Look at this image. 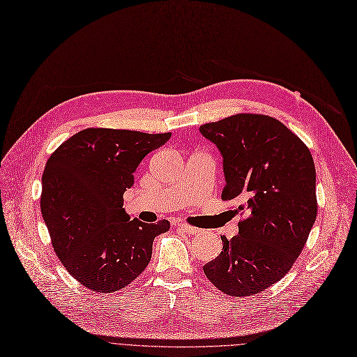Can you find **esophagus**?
I'll return each instance as SVG.
<instances>
[{"label": "esophagus", "mask_w": 357, "mask_h": 357, "mask_svg": "<svg viewBox=\"0 0 357 357\" xmlns=\"http://www.w3.org/2000/svg\"><path fill=\"white\" fill-rule=\"evenodd\" d=\"M178 228H181L183 232L191 234V235H194V234H199V232L202 231V229H199V228H195V227H191V225H188V223H179Z\"/></svg>", "instance_id": "obj_1"}]
</instances>
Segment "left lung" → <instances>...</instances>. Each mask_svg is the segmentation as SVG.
<instances>
[{"mask_svg": "<svg viewBox=\"0 0 357 357\" xmlns=\"http://www.w3.org/2000/svg\"><path fill=\"white\" fill-rule=\"evenodd\" d=\"M223 157V200L240 202L238 235L203 266L232 297L253 296L278 282L305 247L318 213L312 154L284 123L241 113L200 126Z\"/></svg>", "mask_w": 357, "mask_h": 357, "instance_id": "left-lung-1", "label": "left lung"}]
</instances>
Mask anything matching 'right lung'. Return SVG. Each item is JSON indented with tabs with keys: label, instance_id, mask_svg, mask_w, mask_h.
<instances>
[{
	"label": "right lung",
	"instance_id": "1",
	"mask_svg": "<svg viewBox=\"0 0 357 357\" xmlns=\"http://www.w3.org/2000/svg\"><path fill=\"white\" fill-rule=\"evenodd\" d=\"M170 135L88 128L50 155L43 218L66 271L92 291L114 293L137 280L151 260L154 238L169 231V220H130L123 192L142 158Z\"/></svg>",
	"mask_w": 357,
	"mask_h": 357
}]
</instances>
